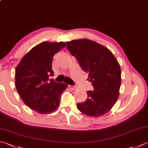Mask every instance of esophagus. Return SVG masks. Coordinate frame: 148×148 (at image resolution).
Wrapping results in <instances>:
<instances>
[{"instance_id":"obj_1","label":"esophagus","mask_w":148,"mask_h":148,"mask_svg":"<svg viewBox=\"0 0 148 148\" xmlns=\"http://www.w3.org/2000/svg\"><path fill=\"white\" fill-rule=\"evenodd\" d=\"M69 88L70 89H71V90H75L76 89V86H72V85H69Z\"/></svg>"}]
</instances>
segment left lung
Segmentation results:
<instances>
[{"instance_id": "8db88e82", "label": "left lung", "mask_w": 148, "mask_h": 148, "mask_svg": "<svg viewBox=\"0 0 148 148\" xmlns=\"http://www.w3.org/2000/svg\"><path fill=\"white\" fill-rule=\"evenodd\" d=\"M68 50L88 74L93 90L88 91L85 102L77 108L84 114L100 117L111 111L119 95L121 81L120 65L106 47L88 39L67 42Z\"/></svg>"}]
</instances>
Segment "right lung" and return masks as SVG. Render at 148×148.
Here are the masks:
<instances>
[{"label": "right lung", "instance_id": "right-lung-1", "mask_svg": "<svg viewBox=\"0 0 148 148\" xmlns=\"http://www.w3.org/2000/svg\"><path fill=\"white\" fill-rule=\"evenodd\" d=\"M64 42H42L31 49L15 69V86L23 102L40 114L56 111L67 84L53 79V56L65 48Z\"/></svg>", "mask_w": 148, "mask_h": 148}]
</instances>
